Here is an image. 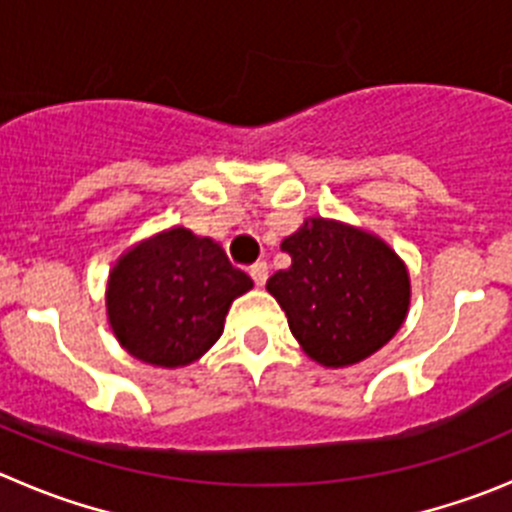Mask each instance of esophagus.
Here are the masks:
<instances>
[{"instance_id": "1", "label": "esophagus", "mask_w": 512, "mask_h": 512, "mask_svg": "<svg viewBox=\"0 0 512 512\" xmlns=\"http://www.w3.org/2000/svg\"><path fill=\"white\" fill-rule=\"evenodd\" d=\"M267 275H270V270H267V262H257V265L250 267V278L255 280L257 288H262V285L267 283Z\"/></svg>"}]
</instances>
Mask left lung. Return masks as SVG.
<instances>
[{
  "mask_svg": "<svg viewBox=\"0 0 512 512\" xmlns=\"http://www.w3.org/2000/svg\"><path fill=\"white\" fill-rule=\"evenodd\" d=\"M280 250L293 265L267 280V293L315 364L353 366L396 336L412 298L409 272L376 234L308 217Z\"/></svg>",
  "mask_w": 512,
  "mask_h": 512,
  "instance_id": "8db88e82",
  "label": "left lung"
}]
</instances>
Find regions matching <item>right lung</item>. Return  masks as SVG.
Segmentation results:
<instances>
[{
    "mask_svg": "<svg viewBox=\"0 0 512 512\" xmlns=\"http://www.w3.org/2000/svg\"><path fill=\"white\" fill-rule=\"evenodd\" d=\"M250 288V275L234 270L217 242L171 227L116 262L105 290L108 323L133 358L176 369L217 343L229 305Z\"/></svg>",
    "mask_w": 512,
    "mask_h": 512,
    "instance_id": "add662e5",
    "label": "right lung"
}]
</instances>
